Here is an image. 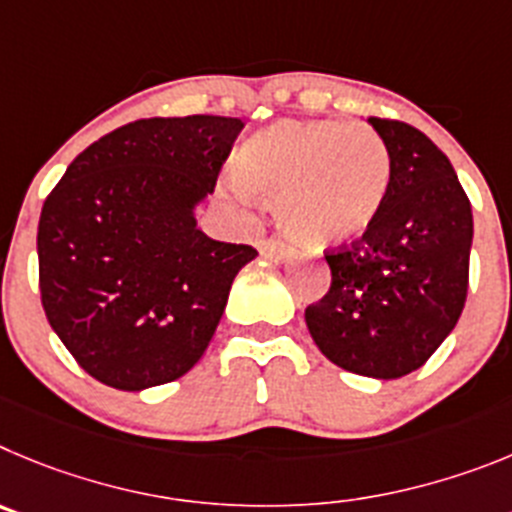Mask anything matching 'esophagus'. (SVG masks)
Here are the masks:
<instances>
[{
  "instance_id": "1",
  "label": "esophagus",
  "mask_w": 512,
  "mask_h": 512,
  "mask_svg": "<svg viewBox=\"0 0 512 512\" xmlns=\"http://www.w3.org/2000/svg\"><path fill=\"white\" fill-rule=\"evenodd\" d=\"M260 255L270 257V260H288L293 250L285 242H280V239H267V242L260 245Z\"/></svg>"
}]
</instances>
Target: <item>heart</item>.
<instances>
[{
    "label": "heart",
    "mask_w": 512,
    "mask_h": 512,
    "mask_svg": "<svg viewBox=\"0 0 512 512\" xmlns=\"http://www.w3.org/2000/svg\"><path fill=\"white\" fill-rule=\"evenodd\" d=\"M229 191L275 204L296 245H344L380 216L390 188V155L372 127L331 119H280L247 137L234 155Z\"/></svg>",
    "instance_id": "obj_1"
}]
</instances>
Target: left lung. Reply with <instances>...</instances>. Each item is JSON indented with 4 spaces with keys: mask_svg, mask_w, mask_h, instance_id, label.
Listing matches in <instances>:
<instances>
[{
    "mask_svg": "<svg viewBox=\"0 0 512 512\" xmlns=\"http://www.w3.org/2000/svg\"><path fill=\"white\" fill-rule=\"evenodd\" d=\"M367 124L388 147V199L359 242L326 255L331 288L306 308V326L342 370L398 380L418 370L462 316L472 206L449 158L421 130L377 117Z\"/></svg>",
    "mask_w": 512,
    "mask_h": 512,
    "instance_id": "8db88e82",
    "label": "left lung"
}]
</instances>
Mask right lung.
I'll return each mask as SVG.
<instances>
[{
    "label": "right lung",
    "mask_w": 512,
    "mask_h": 512,
    "mask_svg": "<svg viewBox=\"0 0 512 512\" xmlns=\"http://www.w3.org/2000/svg\"><path fill=\"white\" fill-rule=\"evenodd\" d=\"M242 127L211 114L124 124L86 147L45 199V316L109 388L140 393L186 375L257 257L211 239L196 219Z\"/></svg>",
    "instance_id": "right-lung-1"
}]
</instances>
